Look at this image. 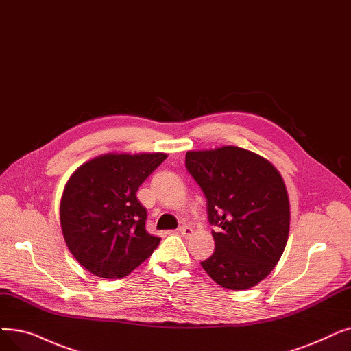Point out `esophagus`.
<instances>
[{"label":"esophagus","instance_id":"1","mask_svg":"<svg viewBox=\"0 0 351 351\" xmlns=\"http://www.w3.org/2000/svg\"><path fill=\"white\" fill-rule=\"evenodd\" d=\"M178 232L182 235V237H189V235H192V232H193V230L191 226H186V225H182V226H179V230H178Z\"/></svg>","mask_w":351,"mask_h":351}]
</instances>
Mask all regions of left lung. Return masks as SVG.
I'll return each mask as SVG.
<instances>
[{"label":"left lung","mask_w":351,"mask_h":351,"mask_svg":"<svg viewBox=\"0 0 351 351\" xmlns=\"http://www.w3.org/2000/svg\"><path fill=\"white\" fill-rule=\"evenodd\" d=\"M188 172L206 197L215 251L202 261L221 287L247 289L280 261L289 231V202L280 172L237 146L188 152Z\"/></svg>","instance_id":"8db88e82"}]
</instances>
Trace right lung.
<instances>
[{
	"label": "right lung",
	"mask_w": 351,
	"mask_h": 351,
	"mask_svg": "<svg viewBox=\"0 0 351 351\" xmlns=\"http://www.w3.org/2000/svg\"><path fill=\"white\" fill-rule=\"evenodd\" d=\"M165 154H108L69 179L60 223L73 256L100 278H123L152 255L160 238L146 231L147 212L136 192Z\"/></svg>",
	"instance_id": "right-lung-1"
}]
</instances>
